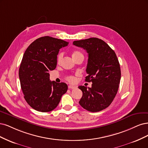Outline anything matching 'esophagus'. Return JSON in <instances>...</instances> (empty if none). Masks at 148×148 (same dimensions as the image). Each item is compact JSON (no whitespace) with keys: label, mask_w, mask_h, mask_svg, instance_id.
<instances>
[{"label":"esophagus","mask_w":148,"mask_h":148,"mask_svg":"<svg viewBox=\"0 0 148 148\" xmlns=\"http://www.w3.org/2000/svg\"><path fill=\"white\" fill-rule=\"evenodd\" d=\"M75 88V87L74 86V85H69V86H68V88H69V89H74V88Z\"/></svg>","instance_id":"esophagus-1"}]
</instances>
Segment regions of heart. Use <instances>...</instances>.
<instances>
[{
  "label": "heart",
  "mask_w": 148,
  "mask_h": 148,
  "mask_svg": "<svg viewBox=\"0 0 148 148\" xmlns=\"http://www.w3.org/2000/svg\"><path fill=\"white\" fill-rule=\"evenodd\" d=\"M81 55H83L82 54V53H80V52L79 51H73V57L74 59L76 58L77 57H78L79 56H81ZM63 53H60L58 55V56H57V60H56L57 63H60L62 58H63ZM67 79H68V81H69V82H74L75 81L74 77L72 75L68 76V77H67Z\"/></svg>",
  "instance_id": "heart-1"
}]
</instances>
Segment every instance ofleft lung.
Here are the masks:
<instances>
[{"label":"left lung","mask_w":148,"mask_h":148,"mask_svg":"<svg viewBox=\"0 0 148 148\" xmlns=\"http://www.w3.org/2000/svg\"><path fill=\"white\" fill-rule=\"evenodd\" d=\"M75 46L83 48L88 55L86 82H92L91 88L79 86L83 93L80 105L95 112L108 108L117 93L121 77L120 64L114 51L98 38L75 40Z\"/></svg>","instance_id":"8db88e82"}]
</instances>
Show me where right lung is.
<instances>
[{
  "label": "right lung",
  "instance_id": "right-lung-1",
  "mask_svg": "<svg viewBox=\"0 0 148 148\" xmlns=\"http://www.w3.org/2000/svg\"><path fill=\"white\" fill-rule=\"evenodd\" d=\"M68 44L56 38L42 37L31 43L23 55L19 69L21 87L27 104L37 111L53 110L67 92V84L51 82L49 72L56 67L60 49Z\"/></svg>",
  "mask_w": 148,
  "mask_h": 148
}]
</instances>
